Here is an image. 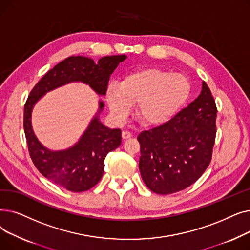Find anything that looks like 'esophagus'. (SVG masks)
<instances>
[{
    "label": "esophagus",
    "mask_w": 250,
    "mask_h": 250,
    "mask_svg": "<svg viewBox=\"0 0 250 250\" xmlns=\"http://www.w3.org/2000/svg\"><path fill=\"white\" fill-rule=\"evenodd\" d=\"M122 136H123V139L126 140V139H128V138L132 137L133 135H132V133H130V132H127V130H124L123 134H122Z\"/></svg>",
    "instance_id": "obj_1"
}]
</instances>
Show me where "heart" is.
<instances>
[{"label": "heart", "mask_w": 250, "mask_h": 250, "mask_svg": "<svg viewBox=\"0 0 250 250\" xmlns=\"http://www.w3.org/2000/svg\"><path fill=\"white\" fill-rule=\"evenodd\" d=\"M190 92L188 79L159 68H149L127 75L120 86L110 85L106 98L112 113L125 117L137 104L140 121L149 125H162L177 113Z\"/></svg>", "instance_id": "obj_1"}]
</instances>
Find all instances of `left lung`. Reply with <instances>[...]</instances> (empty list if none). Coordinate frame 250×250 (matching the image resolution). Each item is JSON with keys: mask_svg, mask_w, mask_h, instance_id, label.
Returning a JSON list of instances; mask_svg holds the SVG:
<instances>
[{"mask_svg": "<svg viewBox=\"0 0 250 250\" xmlns=\"http://www.w3.org/2000/svg\"><path fill=\"white\" fill-rule=\"evenodd\" d=\"M217 106L203 82L201 94L163 125L144 130L139 167L153 192L170 194L198 180L212 160L216 139Z\"/></svg>", "mask_w": 250, "mask_h": 250, "instance_id": "1", "label": "left lung"}]
</instances>
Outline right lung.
<instances>
[{
    "label": "right lung",
    "instance_id": "add662e5",
    "mask_svg": "<svg viewBox=\"0 0 250 250\" xmlns=\"http://www.w3.org/2000/svg\"><path fill=\"white\" fill-rule=\"evenodd\" d=\"M125 56L104 57L95 63L85 57H70L49 70L31 90L24 105L23 126L30 158L45 178L74 192L88 190L97 185L104 171V159L122 143V130L103 125L98 115L84 135L68 150L52 152L38 142L31 126V111L46 92L74 81L89 84L96 93L105 95L109 77ZM104 106L99 102V112Z\"/></svg>",
    "mask_w": 250,
    "mask_h": 250
}]
</instances>
